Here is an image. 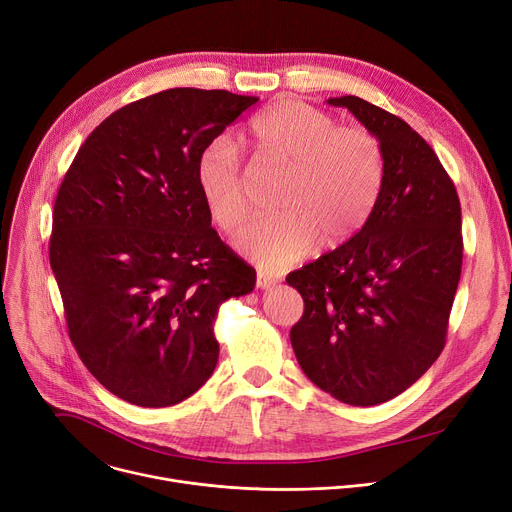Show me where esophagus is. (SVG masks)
I'll return each mask as SVG.
<instances>
[{
    "label": "esophagus",
    "instance_id": "34e87169",
    "mask_svg": "<svg viewBox=\"0 0 512 512\" xmlns=\"http://www.w3.org/2000/svg\"><path fill=\"white\" fill-rule=\"evenodd\" d=\"M278 282H280L278 276L271 274V271H265V269L257 271V288L267 290V288H274Z\"/></svg>",
    "mask_w": 512,
    "mask_h": 512
}]
</instances>
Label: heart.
I'll return each instance as SVG.
<instances>
[{"mask_svg":"<svg viewBox=\"0 0 512 512\" xmlns=\"http://www.w3.org/2000/svg\"><path fill=\"white\" fill-rule=\"evenodd\" d=\"M265 166L286 170L276 193L280 214L255 220L238 236V249L261 267L280 269L325 247L348 241L381 199L387 158L366 127H346L306 102L280 100L251 123ZM195 181L212 222L234 232L251 208L243 156L234 140L218 135L201 148Z\"/></svg>","mask_w":512,"mask_h":512,"instance_id":"obj_1","label":"heart"}]
</instances>
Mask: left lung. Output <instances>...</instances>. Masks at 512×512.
<instances>
[{
  "mask_svg": "<svg viewBox=\"0 0 512 512\" xmlns=\"http://www.w3.org/2000/svg\"><path fill=\"white\" fill-rule=\"evenodd\" d=\"M346 107L383 144L385 187L366 224L286 282L304 300L290 329L302 372L348 405H379L412 387L447 342L463 263L461 203L418 131L358 96Z\"/></svg>",
  "mask_w": 512,
  "mask_h": 512,
  "instance_id": "obj_1",
  "label": "left lung"
}]
</instances>
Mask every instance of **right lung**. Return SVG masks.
Here are the masks:
<instances>
[{"label":"right lung","mask_w":512,"mask_h":512,"mask_svg":"<svg viewBox=\"0 0 512 512\" xmlns=\"http://www.w3.org/2000/svg\"><path fill=\"white\" fill-rule=\"evenodd\" d=\"M257 100L199 88L135 100L88 135L61 181L49 261L67 333L123 401L193 395L218 364L220 304L255 288V269L212 228L195 162Z\"/></svg>","instance_id":"obj_1"}]
</instances>
